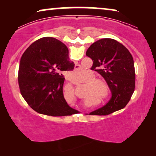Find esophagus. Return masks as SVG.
I'll return each instance as SVG.
<instances>
[{
    "mask_svg": "<svg viewBox=\"0 0 156 156\" xmlns=\"http://www.w3.org/2000/svg\"><path fill=\"white\" fill-rule=\"evenodd\" d=\"M75 69H80V65H75Z\"/></svg>",
    "mask_w": 156,
    "mask_h": 156,
    "instance_id": "34e87169",
    "label": "esophagus"
}]
</instances>
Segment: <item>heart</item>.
<instances>
[{
	"label": "heart",
	"instance_id": "obj_1",
	"mask_svg": "<svg viewBox=\"0 0 156 156\" xmlns=\"http://www.w3.org/2000/svg\"><path fill=\"white\" fill-rule=\"evenodd\" d=\"M94 77V75L93 73H90V75H89V79H92ZM89 83L90 84H88L89 89H90V91H93V92L97 93V94H100L103 91V87L101 86L100 84H94V83H101V84H103L104 86V89H105V91H104V94H106L108 90V87L107 84L105 81H104L103 79L101 78H94L92 79V80H90L89 81ZM91 83H92V85H91Z\"/></svg>",
	"mask_w": 156,
	"mask_h": 156
}]
</instances>
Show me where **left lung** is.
Returning a JSON list of instances; mask_svg holds the SVG:
<instances>
[{"label":"left lung","instance_id":"left-lung-1","mask_svg":"<svg viewBox=\"0 0 156 156\" xmlns=\"http://www.w3.org/2000/svg\"><path fill=\"white\" fill-rule=\"evenodd\" d=\"M86 55L93 61L91 69L103 76L112 92L105 105L89 114L106 116L124 108L135 89L136 80L133 59L128 49L114 39L104 38L94 42Z\"/></svg>","mask_w":156,"mask_h":156}]
</instances>
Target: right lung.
I'll list each match as a JSON object with an SVG mask.
<instances>
[{
	"instance_id": "obj_1",
	"label": "right lung",
	"mask_w": 156,
	"mask_h": 156,
	"mask_svg": "<svg viewBox=\"0 0 156 156\" xmlns=\"http://www.w3.org/2000/svg\"><path fill=\"white\" fill-rule=\"evenodd\" d=\"M68 55L65 44L45 37L34 42L22 55L18 71L20 93L39 114L63 116L76 112L68 105L63 94L62 72L74 67Z\"/></svg>"
}]
</instances>
